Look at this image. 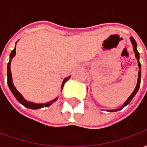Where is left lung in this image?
Segmentation results:
<instances>
[{
    "label": "left lung",
    "mask_w": 147,
    "mask_h": 147,
    "mask_svg": "<svg viewBox=\"0 0 147 147\" xmlns=\"http://www.w3.org/2000/svg\"><path fill=\"white\" fill-rule=\"evenodd\" d=\"M131 43H132V45H133V49H134L135 54H136V57L137 58V61H138V65H139V74H138V75H139V77H138V82H137V85H136V89L134 90V91H133L132 94H131V96L128 98V99H127L126 102H125V103L123 104L122 108H123L125 105H127V104L131 101V99L134 98V96L136 95V94L137 93V91H138V90H139V86H140V80H141V64L139 63V52H138V50H137V43H136V40L133 38L132 37L131 38ZM114 111H116V110H112V112H114Z\"/></svg>",
    "instance_id": "left-lung-1"
}]
</instances>
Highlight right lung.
I'll list each match as a JSON object with an SVG mask.
<instances>
[{
  "label": "right lung",
  "instance_id": "1",
  "mask_svg": "<svg viewBox=\"0 0 147 147\" xmlns=\"http://www.w3.org/2000/svg\"><path fill=\"white\" fill-rule=\"evenodd\" d=\"M15 55H16V48L11 51V54H10V60H9V62L8 63V68H7V74H8V75H7L8 76L7 77H8V87H9V89L11 90V93L14 94L15 98L17 99L18 102H20V104H22L24 106H25L26 108L31 109H38L43 108L44 106H45V107H48V106H49L53 102H55V101L57 100V98L54 99V100H53L52 102H49V103H46V104H35V103H33V102H27V101H26V100L24 98V97L21 95L20 93L18 92L17 90L16 89V87H15L14 85H13V83H12L11 69H10V64H11V59H12V57H14ZM69 78H70V76L67 77V78L64 80V82H63V83H62V86H61V89L63 88L64 83L67 82Z\"/></svg>",
  "mask_w": 147,
  "mask_h": 147
}]
</instances>
